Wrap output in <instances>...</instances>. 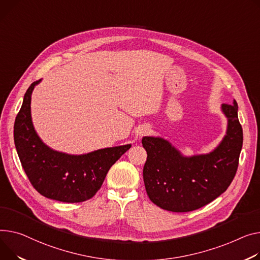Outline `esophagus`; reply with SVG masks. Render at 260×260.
<instances>
[{
	"label": "esophagus",
	"instance_id": "1",
	"mask_svg": "<svg viewBox=\"0 0 260 260\" xmlns=\"http://www.w3.org/2000/svg\"><path fill=\"white\" fill-rule=\"evenodd\" d=\"M148 133H149V128H148V127H144V128H142L141 132H140L141 135H147Z\"/></svg>",
	"mask_w": 260,
	"mask_h": 260
}]
</instances>
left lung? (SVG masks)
<instances>
[{"mask_svg":"<svg viewBox=\"0 0 260 260\" xmlns=\"http://www.w3.org/2000/svg\"><path fill=\"white\" fill-rule=\"evenodd\" d=\"M233 103L221 106L228 118L227 135L208 154L183 157L161 138H143L147 152L143 179L153 204L167 211L188 212L202 208L226 191L236 175L244 140L237 103L235 100Z\"/></svg>","mask_w":260,"mask_h":260,"instance_id":"obj_1","label":"left lung"}]
</instances>
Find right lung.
<instances>
[{
	"instance_id": "add662e5",
	"label": "right lung",
	"mask_w": 260,
	"mask_h": 260,
	"mask_svg": "<svg viewBox=\"0 0 260 260\" xmlns=\"http://www.w3.org/2000/svg\"><path fill=\"white\" fill-rule=\"evenodd\" d=\"M34 81L24 96L14 121V144L31 185L42 196L63 203H80L92 199L100 189L112 165L131 148V144L71 155L46 146L34 131L31 94Z\"/></svg>"
}]
</instances>
